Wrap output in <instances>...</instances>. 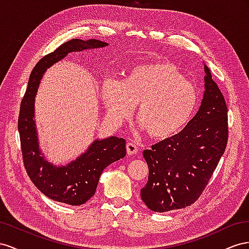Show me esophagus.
Segmentation results:
<instances>
[{
  "label": "esophagus",
  "mask_w": 249,
  "mask_h": 249,
  "mask_svg": "<svg viewBox=\"0 0 249 249\" xmlns=\"http://www.w3.org/2000/svg\"><path fill=\"white\" fill-rule=\"evenodd\" d=\"M126 151L128 155H133L138 152V146L134 143H127Z\"/></svg>",
  "instance_id": "obj_1"
}]
</instances>
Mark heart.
<instances>
[{
  "label": "heart",
  "instance_id": "1",
  "mask_svg": "<svg viewBox=\"0 0 249 249\" xmlns=\"http://www.w3.org/2000/svg\"><path fill=\"white\" fill-rule=\"evenodd\" d=\"M101 98L110 122L120 126L133 115L148 136L166 140L188 125L198 103L194 84L176 66L156 61L132 67L123 82L107 79L101 85Z\"/></svg>",
  "mask_w": 249,
  "mask_h": 249
}]
</instances>
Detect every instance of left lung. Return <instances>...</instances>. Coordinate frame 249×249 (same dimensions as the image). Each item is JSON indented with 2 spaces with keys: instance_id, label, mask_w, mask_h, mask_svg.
Here are the masks:
<instances>
[{
  "instance_id": "8db88e82",
  "label": "left lung",
  "mask_w": 249,
  "mask_h": 249,
  "mask_svg": "<svg viewBox=\"0 0 249 249\" xmlns=\"http://www.w3.org/2000/svg\"><path fill=\"white\" fill-rule=\"evenodd\" d=\"M205 91L199 110L176 136L143 151L149 168L141 198L153 212L189 207L200 197L223 155L227 140V106L204 66Z\"/></svg>"
}]
</instances>
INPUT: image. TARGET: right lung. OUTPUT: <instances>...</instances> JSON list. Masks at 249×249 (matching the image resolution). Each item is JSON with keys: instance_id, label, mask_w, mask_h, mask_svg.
I'll return each instance as SVG.
<instances>
[{"instance_id": "right-lung-1", "label": "right lung", "mask_w": 249, "mask_h": 249, "mask_svg": "<svg viewBox=\"0 0 249 249\" xmlns=\"http://www.w3.org/2000/svg\"><path fill=\"white\" fill-rule=\"evenodd\" d=\"M108 46L98 39H71L46 56L32 70L26 93L20 102L18 129L23 161L28 176L41 193L70 205H80L95 194L103 170L126 155L125 140L110 137L95 141L88 151L68 166L55 167L40 155L34 122V98L42 75L48 68L68 53Z\"/></svg>"}]
</instances>
